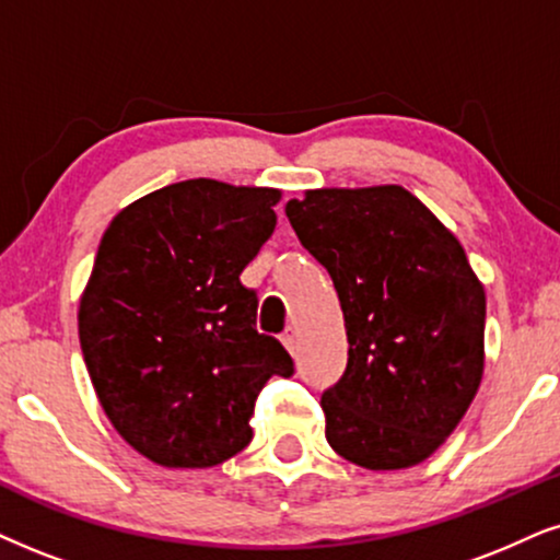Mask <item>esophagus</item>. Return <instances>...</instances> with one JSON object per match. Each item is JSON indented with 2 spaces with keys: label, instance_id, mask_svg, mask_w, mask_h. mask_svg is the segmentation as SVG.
<instances>
[{
  "label": "esophagus",
  "instance_id": "34e87169",
  "mask_svg": "<svg viewBox=\"0 0 560 560\" xmlns=\"http://www.w3.org/2000/svg\"><path fill=\"white\" fill-rule=\"evenodd\" d=\"M281 343L287 346L289 353H294L296 343H300V332H296V328H287L284 332H281Z\"/></svg>",
  "mask_w": 560,
  "mask_h": 560
}]
</instances>
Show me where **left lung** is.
I'll use <instances>...</instances> for the list:
<instances>
[{
	"mask_svg": "<svg viewBox=\"0 0 560 560\" xmlns=\"http://www.w3.org/2000/svg\"><path fill=\"white\" fill-rule=\"evenodd\" d=\"M287 217L328 268L349 338L320 398L325 439L366 470L423 463L483 377L486 292L463 245L402 186L304 190Z\"/></svg>",
	"mask_w": 560,
	"mask_h": 560,
	"instance_id": "left-lung-1",
	"label": "left lung"
}]
</instances>
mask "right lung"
Returning a JSON list of instances; mask_svg holds the SVG:
<instances>
[{
  "label": "right lung",
  "instance_id": "obj_1",
  "mask_svg": "<svg viewBox=\"0 0 560 560\" xmlns=\"http://www.w3.org/2000/svg\"><path fill=\"white\" fill-rule=\"evenodd\" d=\"M279 188L194 178L118 211L80 300V343L97 400L139 455L214 468L253 439L250 416L292 357L256 330L243 268L273 235Z\"/></svg>",
  "mask_w": 560,
  "mask_h": 560
}]
</instances>
